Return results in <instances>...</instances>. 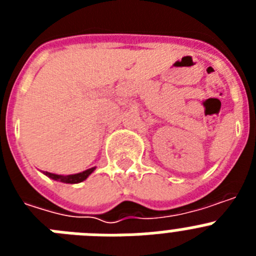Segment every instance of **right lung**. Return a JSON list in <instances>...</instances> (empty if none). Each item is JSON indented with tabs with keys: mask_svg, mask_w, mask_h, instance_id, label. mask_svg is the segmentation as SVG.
<instances>
[{
	"mask_svg": "<svg viewBox=\"0 0 256 256\" xmlns=\"http://www.w3.org/2000/svg\"><path fill=\"white\" fill-rule=\"evenodd\" d=\"M96 169V166L94 168H90L84 172H80V173H76V174H69V176H61V174H54V173H50V172H44V174H46L47 177H50L51 180H58V182H62V183H79V182H83L84 180H87L90 177V174Z\"/></svg>",
	"mask_w": 256,
	"mask_h": 256,
	"instance_id": "obj_1",
	"label": "right lung"
}]
</instances>
